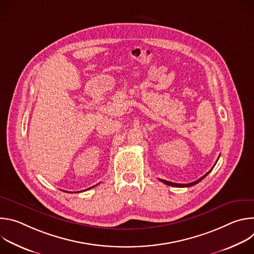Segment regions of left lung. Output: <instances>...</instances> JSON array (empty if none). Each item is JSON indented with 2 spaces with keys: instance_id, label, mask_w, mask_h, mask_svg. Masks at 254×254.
I'll list each match as a JSON object with an SVG mask.
<instances>
[{
  "instance_id": "obj_1",
  "label": "left lung",
  "mask_w": 254,
  "mask_h": 254,
  "mask_svg": "<svg viewBox=\"0 0 254 254\" xmlns=\"http://www.w3.org/2000/svg\"><path fill=\"white\" fill-rule=\"evenodd\" d=\"M217 163V162H216ZM211 172V170L206 174V175H204L203 177H201L200 179H198L197 181H195V182H192V183H189V184H177V183H172V182H169V181H166V180H162V179H159L161 182H163L164 184H166V185H169V186H173V187H191V186H194V185H196L197 183H199L200 181H202L209 173Z\"/></svg>"
}]
</instances>
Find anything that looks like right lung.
Returning <instances> with one entry per match:
<instances>
[{"instance_id": "obj_1", "label": "right lung", "mask_w": 254, "mask_h": 254, "mask_svg": "<svg viewBox=\"0 0 254 254\" xmlns=\"http://www.w3.org/2000/svg\"><path fill=\"white\" fill-rule=\"evenodd\" d=\"M91 188H92V187H91ZM88 189H90V188H88ZM86 190H87V189H86ZM83 191H84V190H83Z\"/></svg>"}]
</instances>
